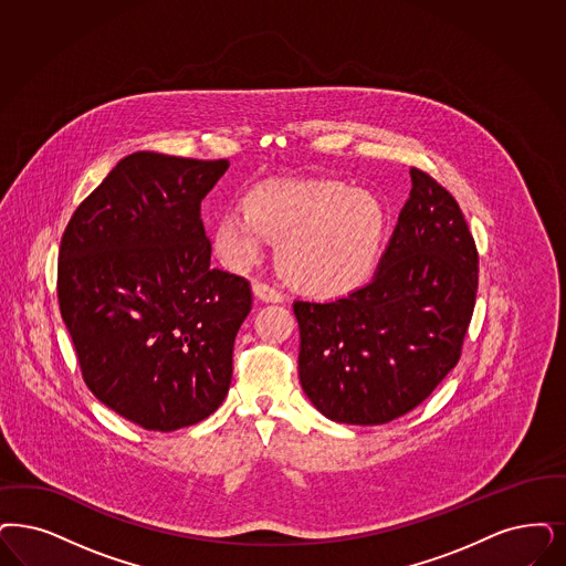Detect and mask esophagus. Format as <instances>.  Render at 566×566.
I'll return each instance as SVG.
<instances>
[{"instance_id":"obj_1","label":"esophagus","mask_w":566,"mask_h":566,"mask_svg":"<svg viewBox=\"0 0 566 566\" xmlns=\"http://www.w3.org/2000/svg\"><path fill=\"white\" fill-rule=\"evenodd\" d=\"M253 293L260 297V300H264V302H283V293L279 292V290H274L271 285H266V283H260V281H255L252 285Z\"/></svg>"}]
</instances>
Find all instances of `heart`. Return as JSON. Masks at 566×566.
<instances>
[{
    "label": "heart",
    "instance_id": "obj_1",
    "mask_svg": "<svg viewBox=\"0 0 566 566\" xmlns=\"http://www.w3.org/2000/svg\"><path fill=\"white\" fill-rule=\"evenodd\" d=\"M386 210L369 190L335 180L266 182L250 190L243 210L224 211L211 243L232 271H248L276 239V264L302 292L335 297L355 292L376 271Z\"/></svg>",
    "mask_w": 566,
    "mask_h": 566
}]
</instances>
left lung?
I'll list each match as a JSON object with an SVG mask.
<instances>
[{
    "mask_svg": "<svg viewBox=\"0 0 566 566\" xmlns=\"http://www.w3.org/2000/svg\"><path fill=\"white\" fill-rule=\"evenodd\" d=\"M371 283L295 300L304 395L332 421L379 426L416 409L460 360L479 253L458 201L421 169Z\"/></svg>",
    "mask_w": 566,
    "mask_h": 566,
    "instance_id": "left-lung-1",
    "label": "left lung"
}]
</instances>
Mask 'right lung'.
<instances>
[{
  "label": "right lung",
  "instance_id": "add662e5",
  "mask_svg": "<svg viewBox=\"0 0 566 566\" xmlns=\"http://www.w3.org/2000/svg\"><path fill=\"white\" fill-rule=\"evenodd\" d=\"M138 150L69 220L59 304L87 388L147 430L171 432L229 395L243 276L211 269L201 201L229 169Z\"/></svg>",
  "mask_w": 566,
  "mask_h": 566
}]
</instances>
